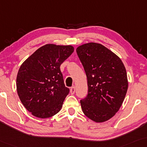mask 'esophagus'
Returning <instances> with one entry per match:
<instances>
[{
    "label": "esophagus",
    "mask_w": 147,
    "mask_h": 147,
    "mask_svg": "<svg viewBox=\"0 0 147 147\" xmlns=\"http://www.w3.org/2000/svg\"><path fill=\"white\" fill-rule=\"evenodd\" d=\"M70 92H71V94H74V92H75V87L74 86H72L71 89H70Z\"/></svg>",
    "instance_id": "obj_1"
}]
</instances>
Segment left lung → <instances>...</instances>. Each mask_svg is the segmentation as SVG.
Wrapping results in <instances>:
<instances>
[{
	"label": "left lung",
	"mask_w": 147,
	"mask_h": 147,
	"mask_svg": "<svg viewBox=\"0 0 147 147\" xmlns=\"http://www.w3.org/2000/svg\"><path fill=\"white\" fill-rule=\"evenodd\" d=\"M76 53L87 77L88 94L80 100L82 112L96 123L108 121L118 112L128 89L127 71L121 59L103 45L89 42Z\"/></svg>",
	"instance_id": "8db88e82"
}]
</instances>
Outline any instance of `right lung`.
Returning a JSON list of instances; mask_svg holds the SVG:
<instances>
[{"label": "right lung", "mask_w": 147, "mask_h": 147, "mask_svg": "<svg viewBox=\"0 0 147 147\" xmlns=\"http://www.w3.org/2000/svg\"><path fill=\"white\" fill-rule=\"evenodd\" d=\"M73 52L71 45H45L20 66L16 76L17 93L33 116L47 119L61 111L69 88L65 85L60 67Z\"/></svg>", "instance_id": "right-lung-1"}]
</instances>
